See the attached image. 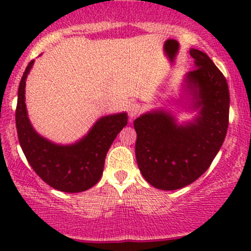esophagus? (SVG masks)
<instances>
[{
	"mask_svg": "<svg viewBox=\"0 0 251 251\" xmlns=\"http://www.w3.org/2000/svg\"><path fill=\"white\" fill-rule=\"evenodd\" d=\"M142 109H143L142 106H140L139 103H137V102L131 103V105H129V107H128L129 117L134 118L135 116H138V114H139L140 112H142Z\"/></svg>",
	"mask_w": 251,
	"mask_h": 251,
	"instance_id": "esophagus-1",
	"label": "esophagus"
}]
</instances>
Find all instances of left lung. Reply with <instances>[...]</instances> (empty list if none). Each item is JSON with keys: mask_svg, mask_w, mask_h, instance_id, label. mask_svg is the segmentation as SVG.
I'll return each mask as SVG.
<instances>
[{"mask_svg": "<svg viewBox=\"0 0 251 251\" xmlns=\"http://www.w3.org/2000/svg\"><path fill=\"white\" fill-rule=\"evenodd\" d=\"M197 67L186 77L194 88L200 117L177 126L165 112L134 120L135 158L140 172L154 188L177 190L200 178L215 159L229 125L230 94L226 76L203 51L190 50Z\"/></svg>", "mask_w": 251, "mask_h": 251, "instance_id": "obj_1", "label": "left lung"}]
</instances>
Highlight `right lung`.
<instances>
[{"label":"right lung","mask_w":251,"mask_h":251,"mask_svg":"<svg viewBox=\"0 0 251 251\" xmlns=\"http://www.w3.org/2000/svg\"><path fill=\"white\" fill-rule=\"evenodd\" d=\"M34 60L28 63L17 93L15 122L19 142L36 175L51 188L62 192H82L101 178L105 158L117 134L127 125L126 113L103 117L89 133L74 145L48 142L31 127L25 103V77Z\"/></svg>","instance_id":"add662e5"}]
</instances>
